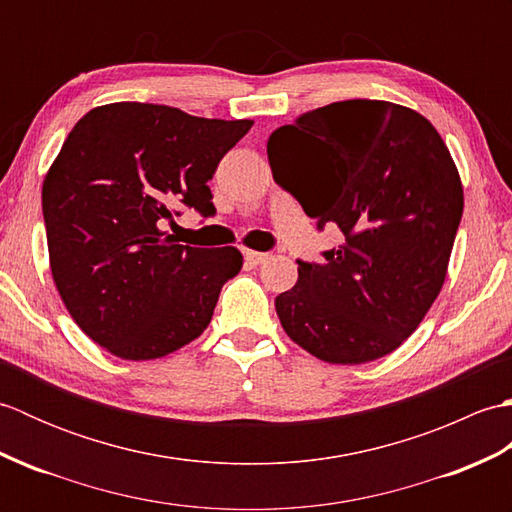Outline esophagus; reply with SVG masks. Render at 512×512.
Listing matches in <instances>:
<instances>
[{
  "mask_svg": "<svg viewBox=\"0 0 512 512\" xmlns=\"http://www.w3.org/2000/svg\"><path fill=\"white\" fill-rule=\"evenodd\" d=\"M244 259H246L248 266H262L268 259V253H259V250H246Z\"/></svg>",
  "mask_w": 512,
  "mask_h": 512,
  "instance_id": "obj_1",
  "label": "esophagus"
}]
</instances>
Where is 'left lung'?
Masks as SVG:
<instances>
[{
    "label": "left lung",
    "mask_w": 512,
    "mask_h": 512,
    "mask_svg": "<svg viewBox=\"0 0 512 512\" xmlns=\"http://www.w3.org/2000/svg\"><path fill=\"white\" fill-rule=\"evenodd\" d=\"M273 178L343 244L275 299L281 328L334 365L405 343L447 279L464 209L458 167L438 129L389 101H341L268 138Z\"/></svg>",
    "instance_id": "8db88e82"
}]
</instances>
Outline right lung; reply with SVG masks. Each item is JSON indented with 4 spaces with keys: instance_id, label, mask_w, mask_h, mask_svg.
I'll return each mask as SVG.
<instances>
[{
    "instance_id": "right-lung-1",
    "label": "right lung",
    "mask_w": 512,
    "mask_h": 512,
    "mask_svg": "<svg viewBox=\"0 0 512 512\" xmlns=\"http://www.w3.org/2000/svg\"><path fill=\"white\" fill-rule=\"evenodd\" d=\"M250 127L123 101L65 138L41 189L50 270L74 323L110 354L151 361L209 328L242 253L176 244L158 222L178 204L213 209L206 182Z\"/></svg>"
}]
</instances>
